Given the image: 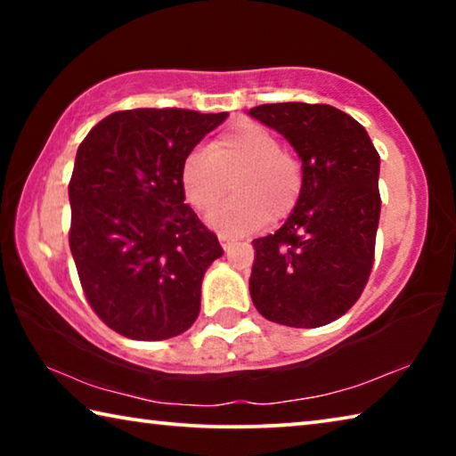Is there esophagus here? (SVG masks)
<instances>
[{
  "label": "esophagus",
  "instance_id": "1",
  "mask_svg": "<svg viewBox=\"0 0 456 456\" xmlns=\"http://www.w3.org/2000/svg\"><path fill=\"white\" fill-rule=\"evenodd\" d=\"M219 241L225 251H231V247H233V239H229L227 235H219Z\"/></svg>",
  "mask_w": 456,
  "mask_h": 456
}]
</instances>
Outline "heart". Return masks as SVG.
I'll return each mask as SVG.
<instances>
[{"label":"heart","mask_w":456,"mask_h":456,"mask_svg":"<svg viewBox=\"0 0 456 456\" xmlns=\"http://www.w3.org/2000/svg\"><path fill=\"white\" fill-rule=\"evenodd\" d=\"M231 179L235 197L209 217V225L227 237L251 233L272 215H289L304 187L299 159L281 149L273 130L251 120L223 130L207 151H191L179 171L183 195L197 213L211 211L227 195Z\"/></svg>","instance_id":"obj_1"}]
</instances>
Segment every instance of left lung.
Masks as SVG:
<instances>
[{"mask_svg":"<svg viewBox=\"0 0 456 456\" xmlns=\"http://www.w3.org/2000/svg\"><path fill=\"white\" fill-rule=\"evenodd\" d=\"M249 117L283 134L304 171L288 221L253 239V305L281 326H326L358 302L372 272L380 157L366 128L330 104H261Z\"/></svg>","mask_w":456,"mask_h":456,"instance_id":"1","label":"left lung"}]
</instances>
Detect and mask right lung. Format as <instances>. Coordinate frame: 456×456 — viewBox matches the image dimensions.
<instances>
[{"mask_svg": "<svg viewBox=\"0 0 456 456\" xmlns=\"http://www.w3.org/2000/svg\"><path fill=\"white\" fill-rule=\"evenodd\" d=\"M225 118L181 108L122 110L78 146L68 184L70 251L92 310L120 336L167 339L197 320L203 275L223 249L184 203L179 171Z\"/></svg>", "mask_w": 456, "mask_h": 456, "instance_id": "add662e5", "label": "right lung"}]
</instances>
